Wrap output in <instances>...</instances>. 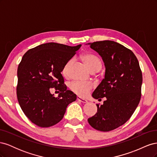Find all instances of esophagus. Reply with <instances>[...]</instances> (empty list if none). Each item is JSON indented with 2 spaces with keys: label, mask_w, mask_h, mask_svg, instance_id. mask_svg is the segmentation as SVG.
Returning a JSON list of instances; mask_svg holds the SVG:
<instances>
[{
  "label": "esophagus",
  "mask_w": 157,
  "mask_h": 157,
  "mask_svg": "<svg viewBox=\"0 0 157 157\" xmlns=\"http://www.w3.org/2000/svg\"><path fill=\"white\" fill-rule=\"evenodd\" d=\"M77 100L80 101V102H82V103H87L88 102V101L86 100V99H84V98H82L81 97H80V96L77 97Z\"/></svg>",
  "instance_id": "1"
}]
</instances>
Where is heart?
<instances>
[{
    "label": "heart",
    "instance_id": "b5f03b06",
    "mask_svg": "<svg viewBox=\"0 0 157 157\" xmlns=\"http://www.w3.org/2000/svg\"><path fill=\"white\" fill-rule=\"evenodd\" d=\"M82 59L86 64L88 67L92 72H98L101 69L102 67V63L98 56L93 54H84L82 56ZM73 63V59H69L66 63L63 68V74L65 76L68 75L69 69L71 64ZM71 90L73 92L77 94L79 96H86L88 94L90 90L92 89L93 85L90 82H83V81H73L69 85Z\"/></svg>",
    "mask_w": 157,
    "mask_h": 157
}]
</instances>
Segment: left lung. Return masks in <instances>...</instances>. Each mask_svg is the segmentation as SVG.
Here are the masks:
<instances>
[{"instance_id":"left-lung-1","label":"left lung","mask_w":157,"mask_h":157,"mask_svg":"<svg viewBox=\"0 0 157 157\" xmlns=\"http://www.w3.org/2000/svg\"><path fill=\"white\" fill-rule=\"evenodd\" d=\"M101 56L105 74L92 94L95 99L106 98L89 118L94 129L109 132L126 123L134 113L141 96L142 73L136 56L130 49L112 40L88 43Z\"/></svg>"}]
</instances>
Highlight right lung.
I'll return each instance as SVG.
<instances>
[{"label":"right lung","mask_w":157,"mask_h":157,"mask_svg":"<svg viewBox=\"0 0 157 157\" xmlns=\"http://www.w3.org/2000/svg\"><path fill=\"white\" fill-rule=\"evenodd\" d=\"M81 44L70 46L49 42L28 50L17 68V98L25 116L38 126H54L62 119L77 95L67 90L61 71ZM54 87L60 92L56 98Z\"/></svg>","instance_id":"right-lung-1"}]
</instances>
